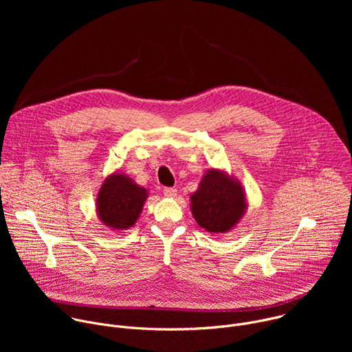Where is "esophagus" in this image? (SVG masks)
Instances as JSON below:
<instances>
[{
  "label": "esophagus",
  "instance_id": "34e87169",
  "mask_svg": "<svg viewBox=\"0 0 352 352\" xmlns=\"http://www.w3.org/2000/svg\"><path fill=\"white\" fill-rule=\"evenodd\" d=\"M163 193H164V196H167V197H175V196H177V189H175V188H164Z\"/></svg>",
  "mask_w": 352,
  "mask_h": 352
}]
</instances>
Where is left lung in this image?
Returning <instances> with one entry per match:
<instances>
[{
	"label": "left lung",
	"instance_id": "8db88e82",
	"mask_svg": "<svg viewBox=\"0 0 352 352\" xmlns=\"http://www.w3.org/2000/svg\"><path fill=\"white\" fill-rule=\"evenodd\" d=\"M246 193L234 175L210 168L190 195V212L196 223L210 234H226L245 216Z\"/></svg>",
	"mask_w": 352,
	"mask_h": 352
}]
</instances>
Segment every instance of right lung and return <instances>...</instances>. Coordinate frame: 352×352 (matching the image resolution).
I'll return each instance as SVG.
<instances>
[{
    "instance_id": "obj_1",
    "label": "right lung",
    "mask_w": 352,
    "mask_h": 352,
    "mask_svg": "<svg viewBox=\"0 0 352 352\" xmlns=\"http://www.w3.org/2000/svg\"><path fill=\"white\" fill-rule=\"evenodd\" d=\"M148 190L129 175L116 171L106 177L96 197V213L103 226L113 231L129 230L138 221Z\"/></svg>"
}]
</instances>
